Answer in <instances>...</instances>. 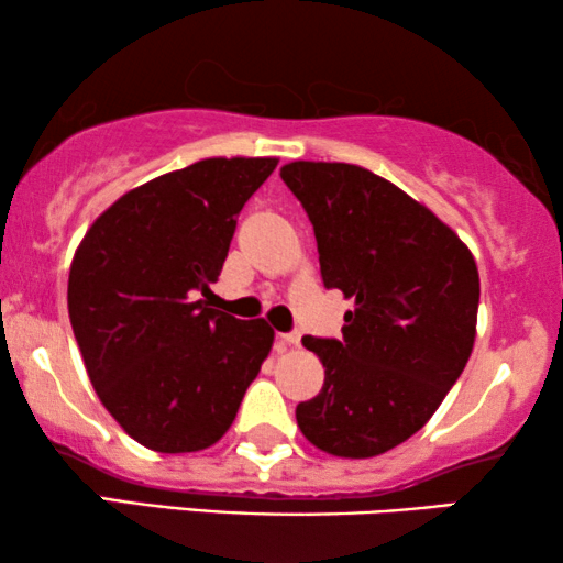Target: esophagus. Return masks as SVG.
Masks as SVG:
<instances>
[{
	"mask_svg": "<svg viewBox=\"0 0 563 563\" xmlns=\"http://www.w3.org/2000/svg\"><path fill=\"white\" fill-rule=\"evenodd\" d=\"M299 341H302V335L299 333H282L279 335V343H284V345H299Z\"/></svg>",
	"mask_w": 563,
	"mask_h": 563,
	"instance_id": "34e87169",
	"label": "esophagus"
}]
</instances>
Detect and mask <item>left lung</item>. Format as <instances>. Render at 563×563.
Instances as JSON below:
<instances>
[{
  "mask_svg": "<svg viewBox=\"0 0 563 563\" xmlns=\"http://www.w3.org/2000/svg\"><path fill=\"white\" fill-rule=\"evenodd\" d=\"M328 289H341L343 341L305 335L325 368L297 426L320 451L372 459L418 433L464 372L476 338L479 272L466 243L395 184L353 164L291 161Z\"/></svg>",
  "mask_w": 563,
  "mask_h": 563,
  "instance_id": "8db88e82",
  "label": "left lung"
}]
</instances>
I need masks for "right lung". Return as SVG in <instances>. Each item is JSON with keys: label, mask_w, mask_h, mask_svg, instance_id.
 Instances as JSON below:
<instances>
[{"label": "right lung", "mask_w": 563, "mask_h": 563, "mask_svg": "<svg viewBox=\"0 0 563 563\" xmlns=\"http://www.w3.org/2000/svg\"><path fill=\"white\" fill-rule=\"evenodd\" d=\"M279 158H202L130 189L81 238L68 318L97 397L145 449H210L233 426L274 330L197 299L238 212Z\"/></svg>", "instance_id": "add662e5"}]
</instances>
